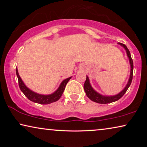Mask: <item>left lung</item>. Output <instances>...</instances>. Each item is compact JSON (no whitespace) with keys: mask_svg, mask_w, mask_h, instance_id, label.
<instances>
[{"mask_svg":"<svg viewBox=\"0 0 147 147\" xmlns=\"http://www.w3.org/2000/svg\"><path fill=\"white\" fill-rule=\"evenodd\" d=\"M118 45L122 46V47L125 49V51L126 52V55H127V57H128V59H129V63L130 66L129 79H128V81L127 82L126 86L124 87V89L122 90L121 92H119V93L114 96H104L102 95L101 94L98 93V92H96V90L92 88L91 84H90L89 78H88V76H86V80L84 85V90H85V92L88 97L92 101L96 102V103L105 104L117 101V100H118L120 98H121L122 96H123L124 94L126 93V91H127L128 88H129L130 84H131L132 80V74H133V61H132L131 55H130V51L127 47H126L124 44H122L121 43H118Z\"/></svg>","mask_w":147,"mask_h":147,"instance_id":"left-lung-1","label":"left lung"}]
</instances>
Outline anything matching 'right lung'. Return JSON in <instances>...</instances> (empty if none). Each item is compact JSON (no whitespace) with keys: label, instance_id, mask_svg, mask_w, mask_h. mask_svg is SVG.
<instances>
[{"label":"right lung","instance_id":"obj_1","mask_svg":"<svg viewBox=\"0 0 147 147\" xmlns=\"http://www.w3.org/2000/svg\"><path fill=\"white\" fill-rule=\"evenodd\" d=\"M16 74H17L18 80H19V88L22 92L25 94L26 97L29 100H31V101L33 102H35V103L41 104H49L52 103V102L57 101L61 98L62 94H63L64 90L65 88L66 84H67V82H69V80L71 78V77H69L67 78V79L63 80L61 82V83L60 84V85L57 89L53 93L48 94V95H43V94L36 93V92L32 91L31 90H30L29 88L27 87V86L25 85L21 77H20L17 68L16 69Z\"/></svg>","mask_w":147,"mask_h":147}]
</instances>
